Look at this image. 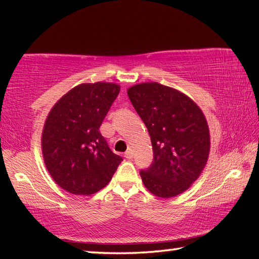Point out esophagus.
Listing matches in <instances>:
<instances>
[{
    "label": "esophagus",
    "instance_id": "34e87169",
    "mask_svg": "<svg viewBox=\"0 0 259 259\" xmlns=\"http://www.w3.org/2000/svg\"><path fill=\"white\" fill-rule=\"evenodd\" d=\"M124 156L126 157V159H133L134 157V151L131 150V148H128V151H126L125 153H124Z\"/></svg>",
    "mask_w": 259,
    "mask_h": 259
}]
</instances>
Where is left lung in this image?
Returning <instances> with one entry per match:
<instances>
[{"mask_svg": "<svg viewBox=\"0 0 259 259\" xmlns=\"http://www.w3.org/2000/svg\"><path fill=\"white\" fill-rule=\"evenodd\" d=\"M129 99L151 136L154 160L140 171L148 191L162 199L191 187L202 174L210 152L203 112L182 91L157 82L130 87Z\"/></svg>", "mask_w": 259, "mask_h": 259, "instance_id": "8db88e82", "label": "left lung"}]
</instances>
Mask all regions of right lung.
<instances>
[{
  "mask_svg": "<svg viewBox=\"0 0 259 259\" xmlns=\"http://www.w3.org/2000/svg\"><path fill=\"white\" fill-rule=\"evenodd\" d=\"M120 93L112 82L82 83L65 94L48 114L42 155L56 184L75 195H91L111 182L122 157L99 131Z\"/></svg>",
  "mask_w": 259,
  "mask_h": 259,
  "instance_id": "1",
  "label": "right lung"
}]
</instances>
